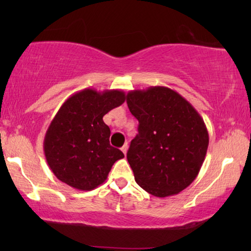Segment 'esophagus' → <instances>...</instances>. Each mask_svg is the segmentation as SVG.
<instances>
[{"mask_svg": "<svg viewBox=\"0 0 251 251\" xmlns=\"http://www.w3.org/2000/svg\"><path fill=\"white\" fill-rule=\"evenodd\" d=\"M121 151L123 152V154H126V152H128V144H125V145H123L122 147H121Z\"/></svg>", "mask_w": 251, "mask_h": 251, "instance_id": "obj_1", "label": "esophagus"}]
</instances>
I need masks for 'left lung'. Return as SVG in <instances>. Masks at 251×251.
Segmentation results:
<instances>
[{"label": "left lung", "mask_w": 251, "mask_h": 251, "mask_svg": "<svg viewBox=\"0 0 251 251\" xmlns=\"http://www.w3.org/2000/svg\"><path fill=\"white\" fill-rule=\"evenodd\" d=\"M126 104L139 122L126 153L135 180L154 197L178 194L193 183L207 154L203 119L183 96L160 85L128 92Z\"/></svg>", "instance_id": "8db88e82"}]
</instances>
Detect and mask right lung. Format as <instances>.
I'll use <instances>...</instances> for the list:
<instances>
[{"label": "right lung", "instance_id": "add662e5", "mask_svg": "<svg viewBox=\"0 0 251 251\" xmlns=\"http://www.w3.org/2000/svg\"><path fill=\"white\" fill-rule=\"evenodd\" d=\"M126 100L123 90L87 88L67 98L46 132L43 150L54 176L68 186L91 191L107 179L112 166L125 157L111 146L102 116Z\"/></svg>", "mask_w": 251, "mask_h": 251}]
</instances>
